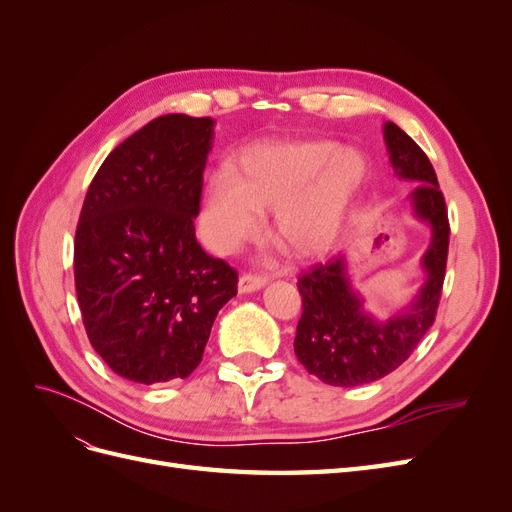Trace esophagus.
<instances>
[{"label": "esophagus", "instance_id": "1", "mask_svg": "<svg viewBox=\"0 0 512 512\" xmlns=\"http://www.w3.org/2000/svg\"><path fill=\"white\" fill-rule=\"evenodd\" d=\"M265 284H267L265 277L252 275V273H243V275L239 277V292H243V294L256 292V290H260V288H265Z\"/></svg>", "mask_w": 512, "mask_h": 512}]
</instances>
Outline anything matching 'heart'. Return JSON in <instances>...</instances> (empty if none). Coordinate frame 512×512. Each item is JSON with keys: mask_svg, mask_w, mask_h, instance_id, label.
Here are the masks:
<instances>
[{"mask_svg": "<svg viewBox=\"0 0 512 512\" xmlns=\"http://www.w3.org/2000/svg\"><path fill=\"white\" fill-rule=\"evenodd\" d=\"M367 175L359 151L331 141L258 143L235 166L205 181L200 232L211 250L232 254L254 239L273 209V237L297 258H318L337 243Z\"/></svg>", "mask_w": 512, "mask_h": 512, "instance_id": "heart-1", "label": "heart"}]
</instances>
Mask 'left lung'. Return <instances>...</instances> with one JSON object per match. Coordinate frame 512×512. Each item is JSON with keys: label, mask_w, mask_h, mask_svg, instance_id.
Instances as JSON below:
<instances>
[{"label": "left lung", "mask_w": 512, "mask_h": 512, "mask_svg": "<svg viewBox=\"0 0 512 512\" xmlns=\"http://www.w3.org/2000/svg\"><path fill=\"white\" fill-rule=\"evenodd\" d=\"M382 134L395 175L418 183L408 203L414 218L431 228L421 258L425 282L408 305L391 318L378 320L365 312L363 297L352 288L344 256H335L299 277L303 314L294 354L309 374L346 389L384 378L414 352L436 320L446 271L451 228L436 170L425 151L393 121L384 123Z\"/></svg>", "instance_id": "obj_1"}]
</instances>
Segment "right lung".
<instances>
[{
	"label": "right lung",
	"mask_w": 512,
	"mask_h": 512,
	"mask_svg": "<svg viewBox=\"0 0 512 512\" xmlns=\"http://www.w3.org/2000/svg\"><path fill=\"white\" fill-rule=\"evenodd\" d=\"M213 119L162 115L102 162L74 237V284L91 346L117 376L183 380L203 361L237 271L196 241Z\"/></svg>",
	"instance_id": "1"
}]
</instances>
